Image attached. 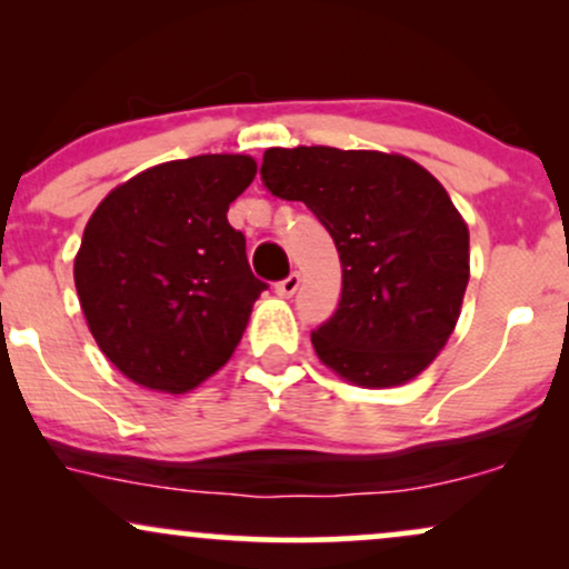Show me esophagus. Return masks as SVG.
<instances>
[{"instance_id":"1","label":"esophagus","mask_w":569,"mask_h":569,"mask_svg":"<svg viewBox=\"0 0 569 569\" xmlns=\"http://www.w3.org/2000/svg\"><path fill=\"white\" fill-rule=\"evenodd\" d=\"M299 283H302V278H299V272H291L289 278H286V280H280V283L276 286V293H278L280 299H291L293 293H297Z\"/></svg>"}]
</instances>
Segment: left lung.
<instances>
[{
	"label": "left lung",
	"instance_id": "8db88e82",
	"mask_svg": "<svg viewBox=\"0 0 569 569\" xmlns=\"http://www.w3.org/2000/svg\"><path fill=\"white\" fill-rule=\"evenodd\" d=\"M262 179L302 200L335 238L342 299L312 331L323 367L358 388H396L422 375L452 337L471 248L447 189L396 152L272 147Z\"/></svg>",
	"mask_w": 569,
	"mask_h": 569
}]
</instances>
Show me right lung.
I'll return each mask as SVG.
<instances>
[{
    "instance_id": "right-lung-1",
    "label": "right lung",
    "mask_w": 569,
    "mask_h": 569,
    "mask_svg": "<svg viewBox=\"0 0 569 569\" xmlns=\"http://www.w3.org/2000/svg\"><path fill=\"white\" fill-rule=\"evenodd\" d=\"M253 176L248 154L160 162L117 184L84 224L77 297L96 345L130 382L189 393L232 358L267 289L227 221Z\"/></svg>"
}]
</instances>
